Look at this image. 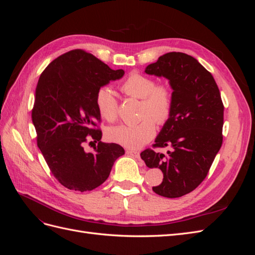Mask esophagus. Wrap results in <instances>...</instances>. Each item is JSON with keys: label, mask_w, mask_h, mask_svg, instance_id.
<instances>
[{"label": "esophagus", "mask_w": 255, "mask_h": 255, "mask_svg": "<svg viewBox=\"0 0 255 255\" xmlns=\"http://www.w3.org/2000/svg\"><path fill=\"white\" fill-rule=\"evenodd\" d=\"M127 154L128 155H130V156H133V157H136V158H138L140 156V154H139V152L138 151H135V150H127Z\"/></svg>", "instance_id": "1"}]
</instances>
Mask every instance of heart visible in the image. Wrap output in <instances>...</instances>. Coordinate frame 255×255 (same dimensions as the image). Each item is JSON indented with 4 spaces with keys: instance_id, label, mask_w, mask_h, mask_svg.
Returning a JSON list of instances; mask_svg holds the SVG:
<instances>
[{
    "instance_id": "1",
    "label": "heart",
    "mask_w": 255,
    "mask_h": 255,
    "mask_svg": "<svg viewBox=\"0 0 255 255\" xmlns=\"http://www.w3.org/2000/svg\"><path fill=\"white\" fill-rule=\"evenodd\" d=\"M121 90L129 97L140 99V122L120 125L107 130V137L128 149H139L155 135V122L163 125L172 112L173 97L166 84H156L155 80L141 73H132L122 83ZM96 105L102 118L115 121L118 117V101L109 86L100 88L96 94Z\"/></svg>"
}]
</instances>
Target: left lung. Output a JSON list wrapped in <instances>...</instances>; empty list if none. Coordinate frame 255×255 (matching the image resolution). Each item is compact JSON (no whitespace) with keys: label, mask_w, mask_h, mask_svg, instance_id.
<instances>
[{"label":"left lung","mask_w":255,"mask_h":255,"mask_svg":"<svg viewBox=\"0 0 255 255\" xmlns=\"http://www.w3.org/2000/svg\"><path fill=\"white\" fill-rule=\"evenodd\" d=\"M144 72L169 81L173 105L170 118L153 144L170 150L163 154L146 149L140 156L149 168H158L164 174L153 191L179 198L202 183L220 150L225 107L213 75L187 54H164Z\"/></svg>","instance_id":"obj_1"}]
</instances>
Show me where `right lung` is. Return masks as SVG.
<instances>
[{
	"instance_id": "right-lung-1",
	"label": "right lung",
	"mask_w": 255,
	"mask_h": 255,
	"mask_svg": "<svg viewBox=\"0 0 255 255\" xmlns=\"http://www.w3.org/2000/svg\"><path fill=\"white\" fill-rule=\"evenodd\" d=\"M125 75L83 50L54 59L38 81L32 119L37 145L53 175L68 189L87 191L109 177L115 160L125 154L117 143L101 141L97 91ZM98 142L94 152L83 145Z\"/></svg>"
}]
</instances>
